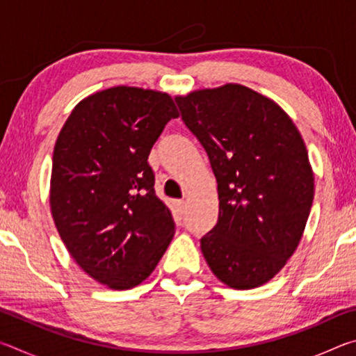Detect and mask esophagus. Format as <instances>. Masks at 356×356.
Instances as JSON below:
<instances>
[{
  "instance_id": "obj_1",
  "label": "esophagus",
  "mask_w": 356,
  "mask_h": 356,
  "mask_svg": "<svg viewBox=\"0 0 356 356\" xmlns=\"http://www.w3.org/2000/svg\"><path fill=\"white\" fill-rule=\"evenodd\" d=\"M172 204H174V210H176V213L182 216V215L185 213V209H186V206H185V201H182V200H177V201H174Z\"/></svg>"
}]
</instances>
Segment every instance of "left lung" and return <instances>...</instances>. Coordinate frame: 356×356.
Returning <instances> with one entry per match:
<instances>
[{
	"label": "left lung",
	"mask_w": 356,
	"mask_h": 356,
	"mask_svg": "<svg viewBox=\"0 0 356 356\" xmlns=\"http://www.w3.org/2000/svg\"><path fill=\"white\" fill-rule=\"evenodd\" d=\"M176 104L218 184V221L201 238L202 254L226 286H262L297 250L314 200L303 138L280 105L242 84Z\"/></svg>",
	"instance_id": "1"
}]
</instances>
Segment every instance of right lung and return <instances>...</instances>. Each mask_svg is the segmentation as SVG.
Returning a JSON list of instances; mask_svg holds the SVG:
<instances>
[{"label":"right lung","instance_id":"1","mask_svg":"<svg viewBox=\"0 0 356 356\" xmlns=\"http://www.w3.org/2000/svg\"><path fill=\"white\" fill-rule=\"evenodd\" d=\"M176 118L168 94L116 86L81 100L59 131L53 220L75 262L110 289L143 282L172 240L176 225L155 195L147 159Z\"/></svg>","mask_w":356,"mask_h":356}]
</instances>
